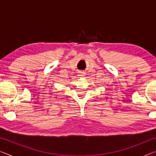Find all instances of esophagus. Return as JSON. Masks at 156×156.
Segmentation results:
<instances>
[{
    "label": "esophagus",
    "mask_w": 156,
    "mask_h": 156,
    "mask_svg": "<svg viewBox=\"0 0 156 156\" xmlns=\"http://www.w3.org/2000/svg\"><path fill=\"white\" fill-rule=\"evenodd\" d=\"M84 73H85L83 72H79V75H80V76H84V75H85Z\"/></svg>",
    "instance_id": "esophagus-1"
}]
</instances>
